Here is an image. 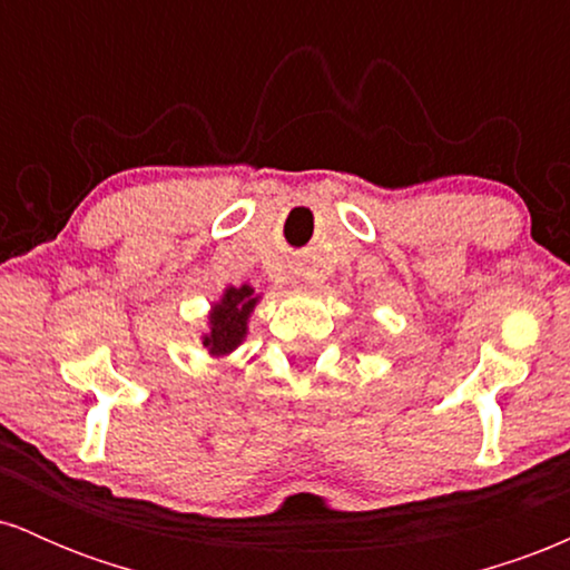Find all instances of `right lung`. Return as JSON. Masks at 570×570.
Instances as JSON below:
<instances>
[{"instance_id":"add662e5","label":"right lung","mask_w":570,"mask_h":570,"mask_svg":"<svg viewBox=\"0 0 570 570\" xmlns=\"http://www.w3.org/2000/svg\"><path fill=\"white\" fill-rule=\"evenodd\" d=\"M259 299H263V294L254 292L252 284L225 286L222 289L219 299H214L212 311L206 316L208 330L200 335V343L208 356L225 358L238 345H244L248 335V318H252Z\"/></svg>"}]
</instances>
